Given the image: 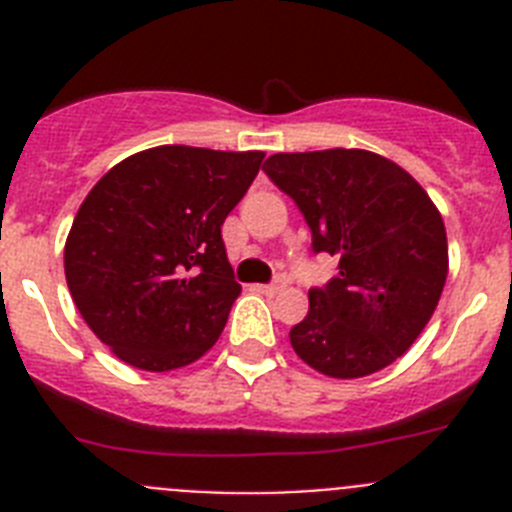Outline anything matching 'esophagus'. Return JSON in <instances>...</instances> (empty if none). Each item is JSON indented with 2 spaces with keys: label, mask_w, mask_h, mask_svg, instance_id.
<instances>
[{
  "label": "esophagus",
  "mask_w": 512,
  "mask_h": 512,
  "mask_svg": "<svg viewBox=\"0 0 512 512\" xmlns=\"http://www.w3.org/2000/svg\"><path fill=\"white\" fill-rule=\"evenodd\" d=\"M284 287H287V284H284L282 279H277V282L264 284V287H261V292H264V295H279V292H282Z\"/></svg>",
  "instance_id": "34e87169"
}]
</instances>
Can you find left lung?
<instances>
[{
	"label": "left lung",
	"mask_w": 512,
	"mask_h": 512,
	"mask_svg": "<svg viewBox=\"0 0 512 512\" xmlns=\"http://www.w3.org/2000/svg\"><path fill=\"white\" fill-rule=\"evenodd\" d=\"M269 179L312 230V251L338 259V277L310 289L289 330L315 372L359 379L400 359L441 300L449 243L441 212L408 171L361 148L274 153Z\"/></svg>",
	"instance_id": "obj_1"
}]
</instances>
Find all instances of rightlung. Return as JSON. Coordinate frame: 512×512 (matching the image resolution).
<instances>
[{
	"mask_svg": "<svg viewBox=\"0 0 512 512\" xmlns=\"http://www.w3.org/2000/svg\"><path fill=\"white\" fill-rule=\"evenodd\" d=\"M261 161V151L158 146L94 184L63 269L81 318L117 359L171 372L215 346L241 295L220 228Z\"/></svg>",
	"mask_w": 512,
	"mask_h": 512,
	"instance_id": "add662e5",
	"label": "right lung"
}]
</instances>
